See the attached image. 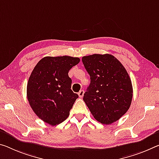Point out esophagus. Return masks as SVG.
<instances>
[{
  "label": "esophagus",
  "instance_id": "esophagus-1",
  "mask_svg": "<svg viewBox=\"0 0 159 159\" xmlns=\"http://www.w3.org/2000/svg\"><path fill=\"white\" fill-rule=\"evenodd\" d=\"M84 90H80V91L79 92V95L80 98H83L84 97Z\"/></svg>",
  "mask_w": 159,
  "mask_h": 159
}]
</instances>
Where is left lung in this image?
Masks as SVG:
<instances>
[{"instance_id":"left-lung-1","label":"left lung","mask_w":159,"mask_h":159,"mask_svg":"<svg viewBox=\"0 0 159 159\" xmlns=\"http://www.w3.org/2000/svg\"><path fill=\"white\" fill-rule=\"evenodd\" d=\"M90 77L84 100L95 120L110 125L124 115L131 105L132 81L125 68L111 54L83 57Z\"/></svg>"}]
</instances>
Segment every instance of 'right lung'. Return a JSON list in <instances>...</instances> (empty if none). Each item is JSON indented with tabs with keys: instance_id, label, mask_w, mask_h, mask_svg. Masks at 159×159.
<instances>
[{
	"instance_id": "add662e5",
	"label": "right lung",
	"mask_w": 159,
	"mask_h": 159,
	"mask_svg": "<svg viewBox=\"0 0 159 159\" xmlns=\"http://www.w3.org/2000/svg\"><path fill=\"white\" fill-rule=\"evenodd\" d=\"M80 59L69 56L46 57L37 63L29 78L27 97L32 110L52 126L66 119L79 98L70 89L69 71Z\"/></svg>"
}]
</instances>
